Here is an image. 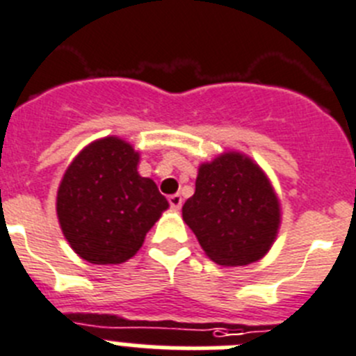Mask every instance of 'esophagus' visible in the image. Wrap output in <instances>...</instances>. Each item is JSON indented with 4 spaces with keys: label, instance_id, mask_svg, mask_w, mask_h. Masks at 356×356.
Listing matches in <instances>:
<instances>
[{
    "label": "esophagus",
    "instance_id": "34e87169",
    "mask_svg": "<svg viewBox=\"0 0 356 356\" xmlns=\"http://www.w3.org/2000/svg\"><path fill=\"white\" fill-rule=\"evenodd\" d=\"M168 202H170L172 209L179 211V209H181V206H182V197L179 193L170 195V197H168Z\"/></svg>",
    "mask_w": 356,
    "mask_h": 356
}]
</instances>
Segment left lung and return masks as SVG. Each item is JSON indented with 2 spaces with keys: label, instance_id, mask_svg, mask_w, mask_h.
<instances>
[{
  "label": "left lung",
  "instance_id": "1",
  "mask_svg": "<svg viewBox=\"0 0 356 356\" xmlns=\"http://www.w3.org/2000/svg\"><path fill=\"white\" fill-rule=\"evenodd\" d=\"M280 216L268 175L236 150L198 166L193 197L182 206L186 225L220 266H246L264 257L277 239Z\"/></svg>",
  "mask_w": 356,
  "mask_h": 356
}]
</instances>
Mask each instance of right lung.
<instances>
[{"mask_svg": "<svg viewBox=\"0 0 356 356\" xmlns=\"http://www.w3.org/2000/svg\"><path fill=\"white\" fill-rule=\"evenodd\" d=\"M140 152L118 136L88 143L72 159L56 195L70 248L92 264H122L168 209L152 179L138 174Z\"/></svg>", "mask_w": 356, "mask_h": 356, "instance_id": "right-lung-1", "label": "right lung"}]
</instances>
